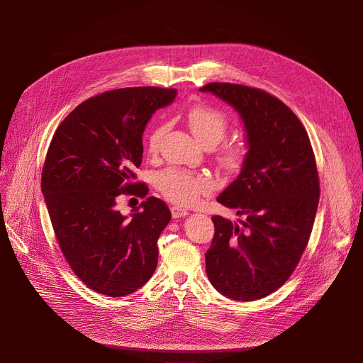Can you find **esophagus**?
I'll use <instances>...</instances> for the list:
<instances>
[{"instance_id": "obj_1", "label": "esophagus", "mask_w": 363, "mask_h": 363, "mask_svg": "<svg viewBox=\"0 0 363 363\" xmlns=\"http://www.w3.org/2000/svg\"><path fill=\"white\" fill-rule=\"evenodd\" d=\"M170 213H172V218L174 219H178V218H184L188 215V212L185 211V208H181L178 206H172L170 207Z\"/></svg>"}]
</instances>
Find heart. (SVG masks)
Masks as SVG:
<instances>
[{
    "instance_id": "1",
    "label": "heart",
    "mask_w": 363,
    "mask_h": 363,
    "mask_svg": "<svg viewBox=\"0 0 363 363\" xmlns=\"http://www.w3.org/2000/svg\"><path fill=\"white\" fill-rule=\"evenodd\" d=\"M186 123L196 138L206 147H213L220 143L230 129V121L226 114L208 104H196L189 108L186 113ZM166 129L167 125L160 123L150 132V152H156L159 150L160 140ZM247 156H249V147L244 141L223 143L215 151L219 167L228 172L240 170L245 163ZM156 182L160 193L167 200L185 207L196 204L201 196L208 194L213 189L211 178L185 169H167L157 177Z\"/></svg>"
}]
</instances>
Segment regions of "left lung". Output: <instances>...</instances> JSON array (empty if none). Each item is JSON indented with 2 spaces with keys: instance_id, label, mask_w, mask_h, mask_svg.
Wrapping results in <instances>:
<instances>
[{
  "instance_id": "1",
  "label": "left lung",
  "mask_w": 363,
  "mask_h": 363,
  "mask_svg": "<svg viewBox=\"0 0 363 363\" xmlns=\"http://www.w3.org/2000/svg\"><path fill=\"white\" fill-rule=\"evenodd\" d=\"M200 89L240 113L249 144L241 174L218 197L244 219L212 218L206 274L228 298L259 300L291 277L309 242L320 194L313 148L294 111L272 94L228 82Z\"/></svg>"
}]
</instances>
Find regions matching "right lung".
<instances>
[{
	"instance_id": "right-lung-1",
	"label": "right lung",
	"mask_w": 363,
	"mask_h": 363,
	"mask_svg": "<svg viewBox=\"0 0 363 363\" xmlns=\"http://www.w3.org/2000/svg\"><path fill=\"white\" fill-rule=\"evenodd\" d=\"M177 92L157 86L106 91L69 113L50 143L41 189L54 235L74 275L99 294L128 296L156 271L169 207L148 197L126 218L116 203L121 196L148 194L144 182H132L143 162V132Z\"/></svg>"
}]
</instances>
